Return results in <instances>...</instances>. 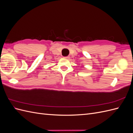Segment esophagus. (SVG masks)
I'll use <instances>...</instances> for the list:
<instances>
[{
	"mask_svg": "<svg viewBox=\"0 0 133 133\" xmlns=\"http://www.w3.org/2000/svg\"><path fill=\"white\" fill-rule=\"evenodd\" d=\"M64 58H66V59H69V58H70V57H69V56H67V57H65Z\"/></svg>",
	"mask_w": 133,
	"mask_h": 133,
	"instance_id": "obj_1",
	"label": "esophagus"
}]
</instances>
